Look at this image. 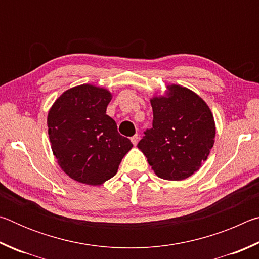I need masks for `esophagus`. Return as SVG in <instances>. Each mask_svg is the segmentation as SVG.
Instances as JSON below:
<instances>
[{
  "label": "esophagus",
  "mask_w": 259,
  "mask_h": 259,
  "mask_svg": "<svg viewBox=\"0 0 259 259\" xmlns=\"http://www.w3.org/2000/svg\"><path fill=\"white\" fill-rule=\"evenodd\" d=\"M131 142H133L134 145H137V143H138V135L133 136V137H131Z\"/></svg>",
  "instance_id": "obj_1"
}]
</instances>
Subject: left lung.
Returning a JSON list of instances; mask_svg holds the SVG:
<instances>
[{
	"label": "left lung",
	"instance_id": "obj_1",
	"mask_svg": "<svg viewBox=\"0 0 259 259\" xmlns=\"http://www.w3.org/2000/svg\"><path fill=\"white\" fill-rule=\"evenodd\" d=\"M168 97L151 99L153 124L138 143L157 177L181 181L194 174L213 146L214 120L202 98L169 85Z\"/></svg>",
	"mask_w": 259,
	"mask_h": 259
}]
</instances>
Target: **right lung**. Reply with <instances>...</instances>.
I'll list each match as a JSON object with an SVG mask.
<instances>
[{"label":"right lung","mask_w":259,"mask_h":259,"mask_svg":"<svg viewBox=\"0 0 259 259\" xmlns=\"http://www.w3.org/2000/svg\"><path fill=\"white\" fill-rule=\"evenodd\" d=\"M109 91L90 84L60 96L48 114V134L60 168L74 181L100 185L115 176L133 144L106 114Z\"/></svg>","instance_id":"right-lung-1"}]
</instances>
